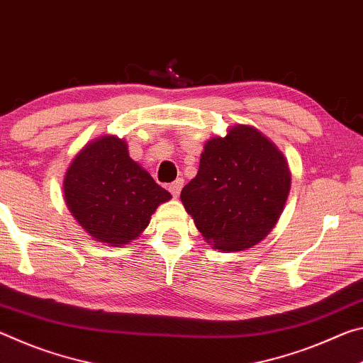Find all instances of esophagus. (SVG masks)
Returning a JSON list of instances; mask_svg holds the SVG:
<instances>
[{
    "instance_id": "34e87169",
    "label": "esophagus",
    "mask_w": 363,
    "mask_h": 363,
    "mask_svg": "<svg viewBox=\"0 0 363 363\" xmlns=\"http://www.w3.org/2000/svg\"><path fill=\"white\" fill-rule=\"evenodd\" d=\"M182 188H183V180H182V178H177L174 183H170V185H169V191L172 193L174 198H178V194H180Z\"/></svg>"
}]
</instances>
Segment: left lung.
<instances>
[{
    "label": "left lung",
    "mask_w": 363,
    "mask_h": 363,
    "mask_svg": "<svg viewBox=\"0 0 363 363\" xmlns=\"http://www.w3.org/2000/svg\"><path fill=\"white\" fill-rule=\"evenodd\" d=\"M291 188L283 152L251 125L206 143L199 170L180 199L213 249L245 251L264 240L280 218Z\"/></svg>",
    "instance_id": "1"
}]
</instances>
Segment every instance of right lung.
Returning <instances> with one entry per match:
<instances>
[{"label":"right lung","instance_id":"add662e5","mask_svg":"<svg viewBox=\"0 0 363 363\" xmlns=\"http://www.w3.org/2000/svg\"><path fill=\"white\" fill-rule=\"evenodd\" d=\"M170 198L114 135L88 143L64 177V199L75 220L109 246L136 240L157 206Z\"/></svg>","mask_w":363,"mask_h":363}]
</instances>
